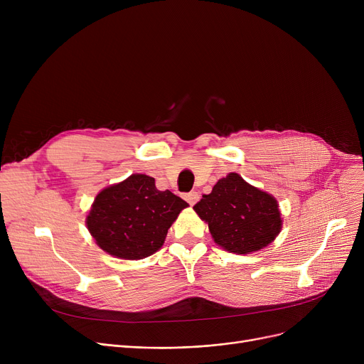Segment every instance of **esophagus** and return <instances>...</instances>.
Listing matches in <instances>:
<instances>
[{"label":"esophagus","instance_id":"obj_1","mask_svg":"<svg viewBox=\"0 0 364 364\" xmlns=\"http://www.w3.org/2000/svg\"><path fill=\"white\" fill-rule=\"evenodd\" d=\"M184 199H186L190 205H195V203L199 200V195H198V192H190V193H186V195H184Z\"/></svg>","mask_w":364,"mask_h":364}]
</instances>
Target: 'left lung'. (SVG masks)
<instances>
[{
	"label": "left lung",
	"instance_id": "obj_1",
	"mask_svg": "<svg viewBox=\"0 0 364 364\" xmlns=\"http://www.w3.org/2000/svg\"><path fill=\"white\" fill-rule=\"evenodd\" d=\"M217 245L250 254L272 243L282 228L277 200L232 172L193 206Z\"/></svg>",
	"mask_w": 364,
	"mask_h": 364
}]
</instances>
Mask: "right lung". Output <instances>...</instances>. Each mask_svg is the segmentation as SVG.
<instances>
[{
	"instance_id": "obj_1",
	"label": "right lung",
	"mask_w": 364,
	"mask_h": 364,
	"mask_svg": "<svg viewBox=\"0 0 364 364\" xmlns=\"http://www.w3.org/2000/svg\"><path fill=\"white\" fill-rule=\"evenodd\" d=\"M186 206L188 203L169 190H158L155 178L132 174L102 190L91 206L87 227L107 254L141 259L164 245L168 228Z\"/></svg>"
}]
</instances>
